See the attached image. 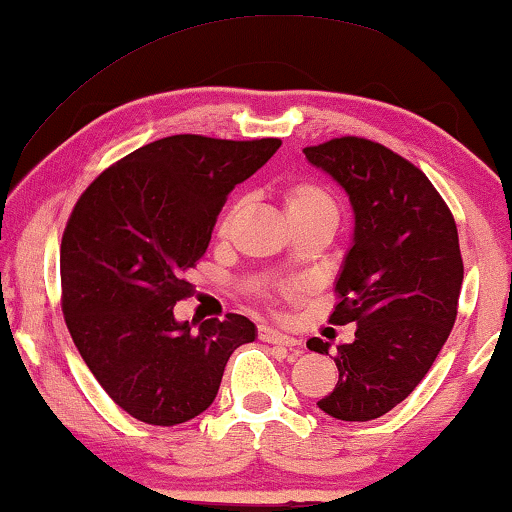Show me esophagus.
<instances>
[{"label":"esophagus","mask_w":512,"mask_h":512,"mask_svg":"<svg viewBox=\"0 0 512 512\" xmlns=\"http://www.w3.org/2000/svg\"><path fill=\"white\" fill-rule=\"evenodd\" d=\"M258 338L263 342H270V345H284V347H298L300 340L293 338V335H286L282 331H277V328H270V326H261L258 328Z\"/></svg>","instance_id":"1"}]
</instances>
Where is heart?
<instances>
[{"mask_svg":"<svg viewBox=\"0 0 512 512\" xmlns=\"http://www.w3.org/2000/svg\"><path fill=\"white\" fill-rule=\"evenodd\" d=\"M284 202H286V212H289V216H310V214L338 216V205H335L333 195L328 193V188L317 184V181H307V179L291 181L284 191Z\"/></svg>","mask_w":512,"mask_h":512,"instance_id":"1","label":"heart"}]
</instances>
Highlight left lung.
Wrapping results in <instances>:
<instances>
[{"label": "left lung", "instance_id": "left-lung-1", "mask_svg": "<svg viewBox=\"0 0 512 512\" xmlns=\"http://www.w3.org/2000/svg\"><path fill=\"white\" fill-rule=\"evenodd\" d=\"M303 153L354 209L331 321H356V333L338 345V384L317 405L342 422H370L415 391L452 331L464 282L457 223L429 177L387 146L338 137ZM307 347L328 354L331 345L312 338Z\"/></svg>", "mask_w": 512, "mask_h": 512}]
</instances>
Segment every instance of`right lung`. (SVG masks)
<instances>
[{
  "instance_id": "add662e5",
  "label": "right lung",
  "mask_w": 512,
  "mask_h": 512,
  "mask_svg": "<svg viewBox=\"0 0 512 512\" xmlns=\"http://www.w3.org/2000/svg\"><path fill=\"white\" fill-rule=\"evenodd\" d=\"M282 139L172 135L107 167L69 216L60 244L62 314L81 359L111 401L151 426H174L214 403L230 354L254 342L242 314L174 319L191 296L228 193Z\"/></svg>"
}]
</instances>
